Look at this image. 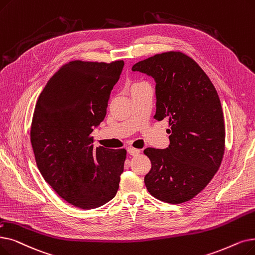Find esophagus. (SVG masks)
Returning a JSON list of instances; mask_svg holds the SVG:
<instances>
[{
	"instance_id": "obj_1",
	"label": "esophagus",
	"mask_w": 255,
	"mask_h": 255,
	"mask_svg": "<svg viewBox=\"0 0 255 255\" xmlns=\"http://www.w3.org/2000/svg\"><path fill=\"white\" fill-rule=\"evenodd\" d=\"M128 153L131 155V156H136V155H138L140 153V151L138 149H135V148H132V147H129L127 149Z\"/></svg>"
}]
</instances>
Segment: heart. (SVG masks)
Returning <instances> with one entry per match:
<instances>
[{
    "mask_svg": "<svg viewBox=\"0 0 255 255\" xmlns=\"http://www.w3.org/2000/svg\"><path fill=\"white\" fill-rule=\"evenodd\" d=\"M140 84H142V83H136V84H134L133 86H137V85H140ZM133 86H132V87H133Z\"/></svg>",
    "mask_w": 255,
    "mask_h": 255,
    "instance_id": "obj_1",
    "label": "heart"
}]
</instances>
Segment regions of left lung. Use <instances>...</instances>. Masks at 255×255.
<instances>
[{"label":"left lung","mask_w":255,"mask_h":255,"mask_svg":"<svg viewBox=\"0 0 255 255\" xmlns=\"http://www.w3.org/2000/svg\"><path fill=\"white\" fill-rule=\"evenodd\" d=\"M154 79L158 121L169 122L170 145L143 150L151 160L148 192L161 201L191 200L213 179L223 158L224 116L214 84L181 52L156 54L132 66Z\"/></svg>","instance_id":"8db88e82"}]
</instances>
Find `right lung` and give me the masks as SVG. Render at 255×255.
<instances>
[{
	"mask_svg": "<svg viewBox=\"0 0 255 255\" xmlns=\"http://www.w3.org/2000/svg\"><path fill=\"white\" fill-rule=\"evenodd\" d=\"M124 61L75 60L55 73L39 95L30 131L37 168L65 201L82 209L107 203L119 190L126 150L94 145Z\"/></svg>",
	"mask_w": 255,
	"mask_h": 255,
	"instance_id": "1",
	"label": "right lung"
}]
</instances>
